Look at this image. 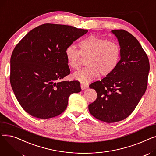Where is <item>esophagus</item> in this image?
<instances>
[{"instance_id": "obj_1", "label": "esophagus", "mask_w": 156, "mask_h": 156, "mask_svg": "<svg viewBox=\"0 0 156 156\" xmlns=\"http://www.w3.org/2000/svg\"><path fill=\"white\" fill-rule=\"evenodd\" d=\"M81 88L82 90H86L88 88V86L85 85H83V84H81Z\"/></svg>"}]
</instances>
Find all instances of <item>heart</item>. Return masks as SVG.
<instances>
[{
    "label": "heart",
    "instance_id": "b5f03b06",
    "mask_svg": "<svg viewBox=\"0 0 156 156\" xmlns=\"http://www.w3.org/2000/svg\"><path fill=\"white\" fill-rule=\"evenodd\" d=\"M80 50L69 45L64 52L69 66L77 69L81 56L86 57L87 66L73 74L72 78L83 84H87L99 75L107 76L117 68L121 58V48L114 41L90 35L80 40Z\"/></svg>",
    "mask_w": 156,
    "mask_h": 156
}]
</instances>
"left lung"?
Here are the masks:
<instances>
[{"mask_svg":"<svg viewBox=\"0 0 156 156\" xmlns=\"http://www.w3.org/2000/svg\"><path fill=\"white\" fill-rule=\"evenodd\" d=\"M118 41L121 58L117 68L89 87L97 92L88 105L95 118L108 123L123 120L136 107L145 94L150 70L149 61L138 40L123 30H113Z\"/></svg>","mask_w":156,"mask_h":156,"instance_id":"left-lung-1","label":"left lung"}]
</instances>
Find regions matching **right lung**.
I'll list each match as a JSON object with an SVG mask.
<instances>
[{
	"label": "right lung",
	"mask_w": 156,
	"mask_h": 156,
	"mask_svg": "<svg viewBox=\"0 0 156 156\" xmlns=\"http://www.w3.org/2000/svg\"><path fill=\"white\" fill-rule=\"evenodd\" d=\"M87 30L44 24L29 31L13 50L10 82L23 109L48 119L66 109L68 99L81 89L77 81H59L70 73L64 52Z\"/></svg>",
	"instance_id": "add662e5"
}]
</instances>
